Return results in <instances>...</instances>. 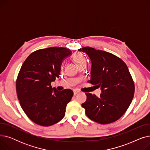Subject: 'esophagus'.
Returning <instances> with one entry per match:
<instances>
[{"mask_svg":"<svg viewBox=\"0 0 150 150\" xmlns=\"http://www.w3.org/2000/svg\"><path fill=\"white\" fill-rule=\"evenodd\" d=\"M80 92V91H77V90H74V96H76L77 93H78Z\"/></svg>","mask_w":150,"mask_h":150,"instance_id":"obj_1","label":"esophagus"}]
</instances>
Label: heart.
<instances>
[{
    "instance_id": "b5f03b06",
    "label": "heart",
    "mask_w": 150,
    "mask_h": 150,
    "mask_svg": "<svg viewBox=\"0 0 150 150\" xmlns=\"http://www.w3.org/2000/svg\"><path fill=\"white\" fill-rule=\"evenodd\" d=\"M74 62H75V64L77 65L78 64H80V63L86 61V59L84 57L83 55L81 53H76L74 55Z\"/></svg>"
}]
</instances>
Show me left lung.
Wrapping results in <instances>:
<instances>
[{
    "label": "left lung",
    "instance_id": "obj_1",
    "mask_svg": "<svg viewBox=\"0 0 150 150\" xmlns=\"http://www.w3.org/2000/svg\"><path fill=\"white\" fill-rule=\"evenodd\" d=\"M78 51L90 58L89 82L101 91L99 97L86 93L87 99L81 106L86 115L101 124L117 120L129 106L134 93V84L127 64L113 54L92 47H83Z\"/></svg>",
    "mask_w": 150,
    "mask_h": 150
}]
</instances>
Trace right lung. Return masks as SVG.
<instances>
[{"label":"right lung","instance_id":"1","mask_svg":"<svg viewBox=\"0 0 150 150\" xmlns=\"http://www.w3.org/2000/svg\"><path fill=\"white\" fill-rule=\"evenodd\" d=\"M72 53L63 47H49L31 53L23 63L16 84L18 97L23 111L35 123L48 127L64 117L74 92L59 91L51 83L59 76L62 61Z\"/></svg>","mask_w":150,"mask_h":150}]
</instances>
